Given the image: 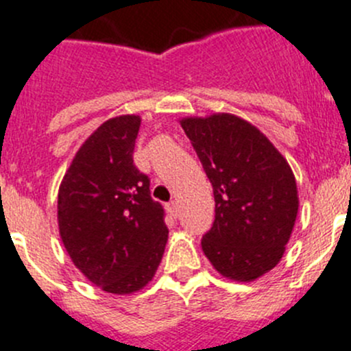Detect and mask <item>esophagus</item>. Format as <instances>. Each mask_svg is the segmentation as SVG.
Segmentation results:
<instances>
[{"instance_id":"esophagus-1","label":"esophagus","mask_w":351,"mask_h":351,"mask_svg":"<svg viewBox=\"0 0 351 351\" xmlns=\"http://www.w3.org/2000/svg\"><path fill=\"white\" fill-rule=\"evenodd\" d=\"M166 209H168L169 215H173L176 218V215H178V204H176V201H171L169 204H166Z\"/></svg>"}]
</instances>
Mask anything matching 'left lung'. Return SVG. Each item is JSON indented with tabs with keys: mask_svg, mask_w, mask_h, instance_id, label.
<instances>
[{
	"mask_svg": "<svg viewBox=\"0 0 351 351\" xmlns=\"http://www.w3.org/2000/svg\"><path fill=\"white\" fill-rule=\"evenodd\" d=\"M215 195V223L202 251L225 279L253 282L279 263L300 208L286 157L235 114L182 117Z\"/></svg>",
	"mask_w": 351,
	"mask_h": 351,
	"instance_id": "obj_1",
	"label": "left lung"
}]
</instances>
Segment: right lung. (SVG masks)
I'll list each match as a JSON object with an SVG mask.
<instances>
[{"label":"right lung","instance_id":"right-lung-1","mask_svg":"<svg viewBox=\"0 0 351 351\" xmlns=\"http://www.w3.org/2000/svg\"><path fill=\"white\" fill-rule=\"evenodd\" d=\"M142 117H110L84 140L58 186L62 244L77 270L101 291L131 294L156 275L168 228L149 178L133 165Z\"/></svg>","mask_w":351,"mask_h":351}]
</instances>
